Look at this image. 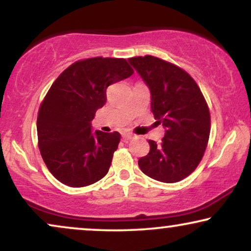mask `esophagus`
<instances>
[{
    "label": "esophagus",
    "mask_w": 251,
    "mask_h": 251,
    "mask_svg": "<svg viewBox=\"0 0 251 251\" xmlns=\"http://www.w3.org/2000/svg\"><path fill=\"white\" fill-rule=\"evenodd\" d=\"M133 137H135V135H133V133H131V132H123L122 133V138L125 140H129V139L133 138Z\"/></svg>",
    "instance_id": "obj_1"
}]
</instances>
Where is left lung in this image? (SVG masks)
Listing matches in <instances>:
<instances>
[{
  "label": "left lung",
  "instance_id": "left-lung-1",
  "mask_svg": "<svg viewBox=\"0 0 251 251\" xmlns=\"http://www.w3.org/2000/svg\"><path fill=\"white\" fill-rule=\"evenodd\" d=\"M151 92L154 118L164 128L162 142L149 140L140 170L162 183H176L200 163L210 133V113L195 81L184 70L153 56L128 59Z\"/></svg>",
  "mask_w": 251,
  "mask_h": 251
}]
</instances>
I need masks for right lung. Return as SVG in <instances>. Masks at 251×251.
Listing matches in <instances>:
<instances>
[{
  "instance_id": "add662e5",
  "label": "right lung",
  "mask_w": 251,
  "mask_h": 251,
  "mask_svg": "<svg viewBox=\"0 0 251 251\" xmlns=\"http://www.w3.org/2000/svg\"><path fill=\"white\" fill-rule=\"evenodd\" d=\"M122 58H89L61 73L40 106L37 138L42 159L60 183L83 187L108 173L121 135L92 130L108 85L131 76Z\"/></svg>"
}]
</instances>
